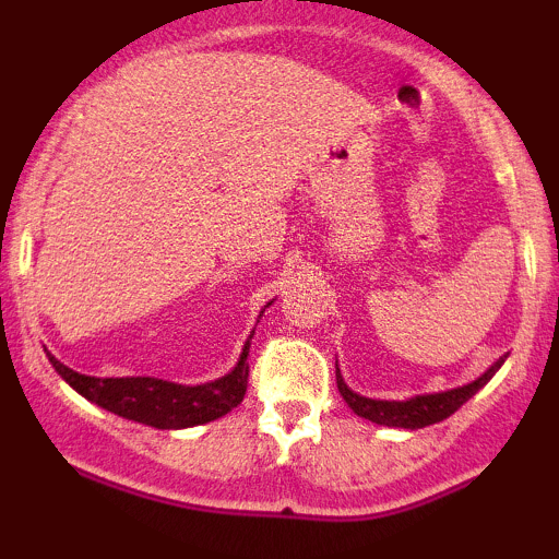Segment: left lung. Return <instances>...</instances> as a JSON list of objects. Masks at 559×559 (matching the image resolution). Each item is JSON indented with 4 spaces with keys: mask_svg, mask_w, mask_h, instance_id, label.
Instances as JSON below:
<instances>
[{
    "mask_svg": "<svg viewBox=\"0 0 559 559\" xmlns=\"http://www.w3.org/2000/svg\"><path fill=\"white\" fill-rule=\"evenodd\" d=\"M504 357H499L497 362L486 370L484 376H478L476 381H471L467 386H457L449 391H439V394H420L413 396V400L404 402H394V400H368V396L355 394L349 386L344 383L342 373L336 368V383L338 391H342L344 402L355 409V415H360L365 420H373L378 426H389V428H426L433 426V423L449 418L452 413H457L463 404L476 394L478 389H484L486 383L491 381L493 373L502 368Z\"/></svg>",
    "mask_w": 559,
    "mask_h": 559,
    "instance_id": "1",
    "label": "left lung"
}]
</instances>
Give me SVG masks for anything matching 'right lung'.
<instances>
[{
    "mask_svg": "<svg viewBox=\"0 0 559 559\" xmlns=\"http://www.w3.org/2000/svg\"><path fill=\"white\" fill-rule=\"evenodd\" d=\"M254 333V331H252ZM249 333V338H252ZM243 344L239 362L228 376L217 378L210 383H197V386H183V383L163 381V378L131 376V378H96L83 376L70 370L57 357L47 352L52 368L66 381L86 396L88 402L99 404L102 409L120 415L126 420L144 423V426L163 428V431H178V428L202 426V423L217 420L230 413L236 404H241L247 394L249 378V342Z\"/></svg>",
    "mask_w": 559,
    "mask_h": 559,
    "instance_id": "obj_1",
    "label": "right lung"
}]
</instances>
